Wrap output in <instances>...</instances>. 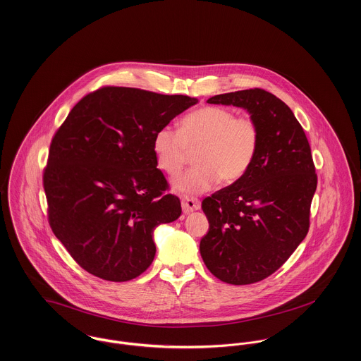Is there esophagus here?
Returning a JSON list of instances; mask_svg holds the SVG:
<instances>
[{"instance_id": "34e87169", "label": "esophagus", "mask_w": 361, "mask_h": 361, "mask_svg": "<svg viewBox=\"0 0 361 361\" xmlns=\"http://www.w3.org/2000/svg\"><path fill=\"white\" fill-rule=\"evenodd\" d=\"M201 208V202L193 197H182V209L185 214H190Z\"/></svg>"}]
</instances>
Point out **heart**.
<instances>
[{"instance_id":"heart-1","label":"heart","mask_w":361,"mask_h":361,"mask_svg":"<svg viewBox=\"0 0 361 361\" xmlns=\"http://www.w3.org/2000/svg\"><path fill=\"white\" fill-rule=\"evenodd\" d=\"M261 142L258 123L251 116H235L222 106H204L186 114L180 128H159L153 137V153L160 169L178 173L188 160V149H197L196 166L172 180L182 195H201L221 180L233 183L254 164Z\"/></svg>"}]
</instances>
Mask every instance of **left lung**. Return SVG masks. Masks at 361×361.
I'll return each mask as SVG.
<instances>
[{
  "mask_svg": "<svg viewBox=\"0 0 361 361\" xmlns=\"http://www.w3.org/2000/svg\"><path fill=\"white\" fill-rule=\"evenodd\" d=\"M207 102L241 107L259 126V149L248 172L202 201L209 230L200 241L201 258L215 277L252 284L281 267L307 234L317 188L310 146L293 110L264 90Z\"/></svg>",
  "mask_w": 361,
  "mask_h": 361,
  "instance_id": "obj_1",
  "label": "left lung"
}]
</instances>
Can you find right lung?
Returning a JSON list of instances; mask_svg holds the SVG:
<instances>
[{
  "label": "right lung",
  "mask_w": 361,
  "mask_h": 361,
  "mask_svg": "<svg viewBox=\"0 0 361 361\" xmlns=\"http://www.w3.org/2000/svg\"><path fill=\"white\" fill-rule=\"evenodd\" d=\"M197 102L103 87L81 99L55 133L44 171L48 219L88 273L128 281L153 262V231L182 214L179 198L164 195L153 137Z\"/></svg>",
  "instance_id": "1"
}]
</instances>
